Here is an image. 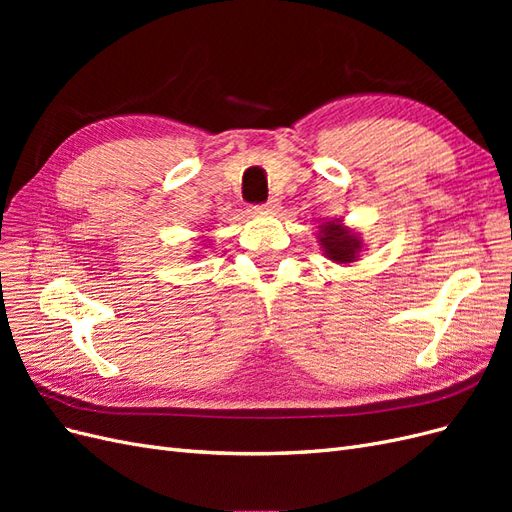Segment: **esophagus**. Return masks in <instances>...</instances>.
<instances>
[{
	"mask_svg": "<svg viewBox=\"0 0 512 512\" xmlns=\"http://www.w3.org/2000/svg\"><path fill=\"white\" fill-rule=\"evenodd\" d=\"M256 211H262V213H275V211H280V203H277V200L273 198V200H269V203L256 207Z\"/></svg>",
	"mask_w": 512,
	"mask_h": 512,
	"instance_id": "esophagus-1",
	"label": "esophagus"
}]
</instances>
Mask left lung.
<instances>
[{"instance_id":"1","label":"left lung","mask_w":512,"mask_h":512,"mask_svg":"<svg viewBox=\"0 0 512 512\" xmlns=\"http://www.w3.org/2000/svg\"><path fill=\"white\" fill-rule=\"evenodd\" d=\"M318 243L324 258L337 262V265H350L359 260V254L363 252V239L339 218L318 226Z\"/></svg>"}]
</instances>
